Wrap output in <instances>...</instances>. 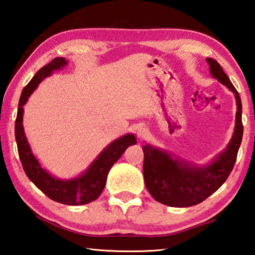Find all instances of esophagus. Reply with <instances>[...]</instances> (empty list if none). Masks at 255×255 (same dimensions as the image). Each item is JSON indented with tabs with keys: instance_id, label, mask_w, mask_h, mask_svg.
Masks as SVG:
<instances>
[{
	"instance_id": "34e87169",
	"label": "esophagus",
	"mask_w": 255,
	"mask_h": 255,
	"mask_svg": "<svg viewBox=\"0 0 255 255\" xmlns=\"http://www.w3.org/2000/svg\"><path fill=\"white\" fill-rule=\"evenodd\" d=\"M149 136V130L147 128L145 127H140L137 129V137L138 139L139 140H143V139H146Z\"/></svg>"
}]
</instances>
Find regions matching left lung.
Wrapping results in <instances>:
<instances>
[{
	"label": "left lung",
	"instance_id": "1",
	"mask_svg": "<svg viewBox=\"0 0 255 255\" xmlns=\"http://www.w3.org/2000/svg\"><path fill=\"white\" fill-rule=\"evenodd\" d=\"M206 60L211 76L227 86L235 96L237 110L234 132L226 148L205 165L188 162L149 144L143 146L145 185L155 200L166 206H195L217 191L234 167L242 143L243 125L239 92L215 59Z\"/></svg>",
	"mask_w": 255,
	"mask_h": 255
}]
</instances>
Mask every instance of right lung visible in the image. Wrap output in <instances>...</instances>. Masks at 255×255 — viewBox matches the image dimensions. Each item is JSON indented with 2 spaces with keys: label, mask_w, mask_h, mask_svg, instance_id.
Returning <instances> with one entry per match:
<instances>
[{
  "label": "right lung",
  "mask_w": 255,
  "mask_h": 255,
  "mask_svg": "<svg viewBox=\"0 0 255 255\" xmlns=\"http://www.w3.org/2000/svg\"><path fill=\"white\" fill-rule=\"evenodd\" d=\"M67 64L68 62L64 57L54 58L49 64L40 68L34 74L31 81L21 93L14 132L20 161L29 180L51 200L64 205L79 206L89 204V202L98 199L105 189L107 176L111 166L122 157L127 147L136 144L137 140L133 133H127V135L119 137L118 139L114 140L107 147L103 148L102 152L90 164L83 173L73 179H58L51 175L41 166L38 158L32 153L27 137H25L22 125L23 106L27 103L29 97L41 83L42 80L50 76L55 71L65 67Z\"/></svg>",
  "instance_id": "add662e5"
}]
</instances>
